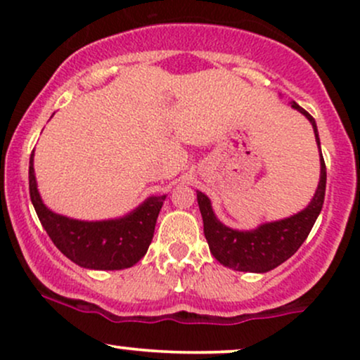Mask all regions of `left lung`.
<instances>
[{
	"label": "left lung",
	"mask_w": 360,
	"mask_h": 360,
	"mask_svg": "<svg viewBox=\"0 0 360 360\" xmlns=\"http://www.w3.org/2000/svg\"><path fill=\"white\" fill-rule=\"evenodd\" d=\"M289 105L311 123L318 150H320V181H318L316 191L307 208L291 214V217L283 218V220L260 223L252 230H237L230 229L218 220L210 198L205 193L196 191L210 252L218 262L233 271L262 274V272H269L286 262L300 249L301 243L307 240L308 233L311 232L318 214L321 212V206H323L326 167L323 155H321L316 122L296 101H291Z\"/></svg>",
	"instance_id": "left-lung-1"
}]
</instances>
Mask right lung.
Wrapping results in <instances>:
<instances>
[{"label":"right lung","mask_w":360,"mask_h":360,"mask_svg":"<svg viewBox=\"0 0 360 360\" xmlns=\"http://www.w3.org/2000/svg\"><path fill=\"white\" fill-rule=\"evenodd\" d=\"M28 186L37 217L53 245L74 264L94 271H120L135 266L147 254L157 217L166 201V194L148 196L130 213L111 220L86 221L64 217L42 201L37 188L34 152L28 166Z\"/></svg>","instance_id":"1"}]
</instances>
